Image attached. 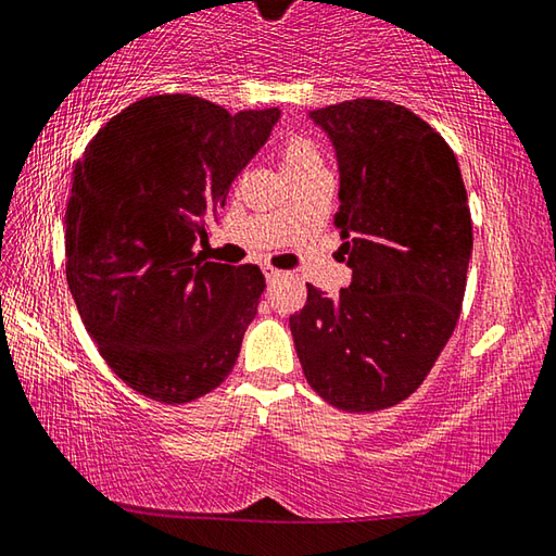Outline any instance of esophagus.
<instances>
[{"label":"esophagus","mask_w":556,"mask_h":556,"mask_svg":"<svg viewBox=\"0 0 556 556\" xmlns=\"http://www.w3.org/2000/svg\"><path fill=\"white\" fill-rule=\"evenodd\" d=\"M263 273H266L268 280H276V278H280V276H286L283 270H278V268H273V266H263Z\"/></svg>","instance_id":"obj_1"}]
</instances>
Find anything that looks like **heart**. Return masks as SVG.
<instances>
[{
  "label": "heart",
  "mask_w": 556,
  "mask_h": 556,
  "mask_svg": "<svg viewBox=\"0 0 556 556\" xmlns=\"http://www.w3.org/2000/svg\"><path fill=\"white\" fill-rule=\"evenodd\" d=\"M280 155H283L286 175H298V173L323 168V155H319V149L313 141L305 139V136H290Z\"/></svg>",
  "instance_id": "b5f03b06"
}]
</instances>
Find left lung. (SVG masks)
I'll use <instances>...</instances> for the list:
<instances>
[{"label": "left lung", "mask_w": 556, "mask_h": 556, "mask_svg": "<svg viewBox=\"0 0 556 556\" xmlns=\"http://www.w3.org/2000/svg\"><path fill=\"white\" fill-rule=\"evenodd\" d=\"M334 146L352 283L307 286L290 315L307 383L329 405L374 413L422 386L462 313L473 231L454 151L430 124L386 100L309 112Z\"/></svg>", "instance_id": "8db88e82"}]
</instances>
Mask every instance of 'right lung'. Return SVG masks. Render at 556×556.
Instances as JSON below:
<instances>
[{"mask_svg": "<svg viewBox=\"0 0 556 556\" xmlns=\"http://www.w3.org/2000/svg\"><path fill=\"white\" fill-rule=\"evenodd\" d=\"M280 112L155 94L112 116L75 163L65 278L83 325L136 393L175 405L237 364L263 293L258 266L194 256L229 185Z\"/></svg>", "mask_w": 556, "mask_h": 556, "instance_id": "right-lung-1", "label": "right lung"}]
</instances>
